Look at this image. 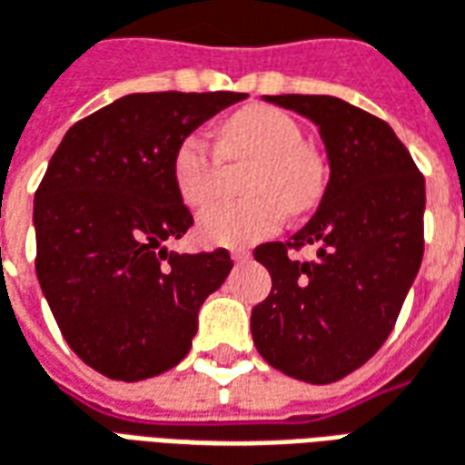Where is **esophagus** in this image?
<instances>
[{"label":"esophagus","mask_w":465,"mask_h":465,"mask_svg":"<svg viewBox=\"0 0 465 465\" xmlns=\"http://www.w3.org/2000/svg\"><path fill=\"white\" fill-rule=\"evenodd\" d=\"M230 258L235 260L238 265H245V262H250V252L248 250H232V252H230Z\"/></svg>","instance_id":"1"}]
</instances>
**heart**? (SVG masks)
<instances>
[{"label":"heart","instance_id":"heart-1","mask_svg":"<svg viewBox=\"0 0 465 465\" xmlns=\"http://www.w3.org/2000/svg\"><path fill=\"white\" fill-rule=\"evenodd\" d=\"M220 154L225 160L255 157L245 180L252 197L217 203L197 220V235L207 245L245 248L272 235L285 213L311 210L322 193V167L302 144L291 114L275 107H245L223 124ZM220 160L203 134H187L174 147L173 180L187 207H205L217 193Z\"/></svg>","mask_w":465,"mask_h":465}]
</instances>
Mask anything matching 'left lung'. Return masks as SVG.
<instances>
[{
  "instance_id": "left-lung-1",
  "label": "left lung",
  "mask_w": 465,
  "mask_h": 465,
  "mask_svg": "<svg viewBox=\"0 0 465 465\" xmlns=\"http://www.w3.org/2000/svg\"><path fill=\"white\" fill-rule=\"evenodd\" d=\"M318 124L331 180L321 207L288 242L255 260L272 288L250 331L272 368L305 383H335L385 343L423 260L426 180L391 124L331 94H268ZM319 248L315 261L292 249Z\"/></svg>"
}]
</instances>
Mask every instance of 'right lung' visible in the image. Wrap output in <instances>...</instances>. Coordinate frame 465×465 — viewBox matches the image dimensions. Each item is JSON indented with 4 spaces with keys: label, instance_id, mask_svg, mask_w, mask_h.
<instances>
[{
    "label": "right lung",
    "instance_id": "right-lung-1",
    "mask_svg": "<svg viewBox=\"0 0 465 465\" xmlns=\"http://www.w3.org/2000/svg\"><path fill=\"white\" fill-rule=\"evenodd\" d=\"M242 92H137L72 124L35 195L39 285L69 348L112 381L177 365L232 260L167 252L193 225L173 180L183 137Z\"/></svg>",
    "mask_w": 465,
    "mask_h": 465
}]
</instances>
